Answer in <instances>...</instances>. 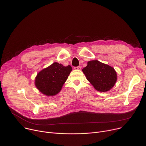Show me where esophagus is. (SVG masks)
Instances as JSON below:
<instances>
[{"instance_id": "esophagus-1", "label": "esophagus", "mask_w": 146, "mask_h": 146, "mask_svg": "<svg viewBox=\"0 0 146 146\" xmlns=\"http://www.w3.org/2000/svg\"><path fill=\"white\" fill-rule=\"evenodd\" d=\"M74 69L76 70H81V66H75Z\"/></svg>"}]
</instances>
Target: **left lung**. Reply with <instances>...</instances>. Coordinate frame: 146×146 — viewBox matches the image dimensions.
<instances>
[{
  "instance_id": "8db88e82",
  "label": "left lung",
  "mask_w": 146,
  "mask_h": 146,
  "mask_svg": "<svg viewBox=\"0 0 146 146\" xmlns=\"http://www.w3.org/2000/svg\"><path fill=\"white\" fill-rule=\"evenodd\" d=\"M82 71L87 80L100 92L109 91L117 80L116 71L113 67L97 60L88 61L87 66Z\"/></svg>"
}]
</instances>
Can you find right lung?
<instances>
[{
    "label": "right lung",
    "instance_id": "1",
    "mask_svg": "<svg viewBox=\"0 0 146 146\" xmlns=\"http://www.w3.org/2000/svg\"><path fill=\"white\" fill-rule=\"evenodd\" d=\"M71 71L70 65L64 66L54 62L37 74L35 80V86L44 95L55 96L61 90Z\"/></svg>",
    "mask_w": 146,
    "mask_h": 146
}]
</instances>
